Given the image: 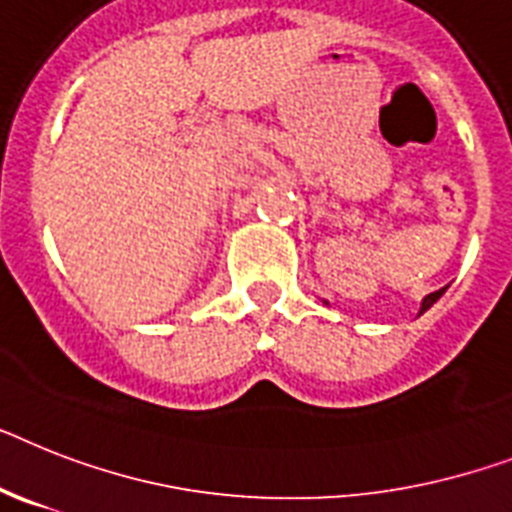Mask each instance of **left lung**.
Returning <instances> with one entry per match:
<instances>
[{"label": "left lung", "mask_w": 512, "mask_h": 512, "mask_svg": "<svg viewBox=\"0 0 512 512\" xmlns=\"http://www.w3.org/2000/svg\"><path fill=\"white\" fill-rule=\"evenodd\" d=\"M445 290H447V285H445V287H439V290H434V293L426 295L424 301H421V308H418V316L424 314V311H429V308H432L434 303H437L439 298H442V295H445ZM324 303H327V301H324ZM327 306H329V303H327Z\"/></svg>", "instance_id": "8db88e82"}]
</instances>
